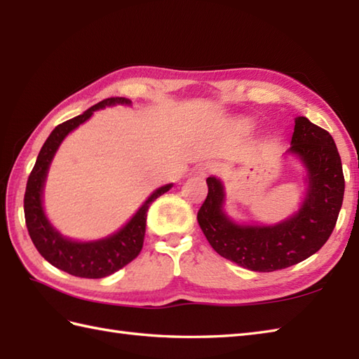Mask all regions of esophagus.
Wrapping results in <instances>:
<instances>
[{
  "label": "esophagus",
  "mask_w": 359,
  "mask_h": 359,
  "mask_svg": "<svg viewBox=\"0 0 359 359\" xmlns=\"http://www.w3.org/2000/svg\"><path fill=\"white\" fill-rule=\"evenodd\" d=\"M219 170H220V165L219 163H216V162H207V163L201 165L199 172L202 175H205V174H210V172H216Z\"/></svg>",
  "instance_id": "esophagus-1"
}]
</instances>
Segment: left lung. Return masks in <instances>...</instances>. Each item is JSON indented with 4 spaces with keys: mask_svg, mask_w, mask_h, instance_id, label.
<instances>
[{
    "mask_svg": "<svg viewBox=\"0 0 359 359\" xmlns=\"http://www.w3.org/2000/svg\"><path fill=\"white\" fill-rule=\"evenodd\" d=\"M292 152L307 170L299 211L276 225H239L224 212V185L208 177V196L197 212L205 238L217 253L253 271L287 269L315 255L330 238L344 197V174L332 135L306 117L294 120Z\"/></svg>",
    "mask_w": 359,
    "mask_h": 359,
    "instance_id": "8db88e82",
    "label": "left lung"
}]
</instances>
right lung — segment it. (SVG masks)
Returning a JSON list of instances; mask_svg holds the SVG:
<instances>
[{"label":"right lung","mask_w":359,"mask_h":359,"mask_svg":"<svg viewBox=\"0 0 359 359\" xmlns=\"http://www.w3.org/2000/svg\"><path fill=\"white\" fill-rule=\"evenodd\" d=\"M112 104H131V102L125 97L106 98V100H102L83 112L81 116L67 120L53 129L36 157L35 166L26 185L25 217L29 236L35 248L49 264L79 278L98 279L109 276L139 256L143 247L147 211L149 205L158 196L170 191L172 187L170 184L156 189L121 230L100 241L75 242L66 239L49 224L43 210V188L53 156H55L58 147L67 134L81 123H85L94 111Z\"/></svg>","instance_id":"right-lung-1"}]
</instances>
